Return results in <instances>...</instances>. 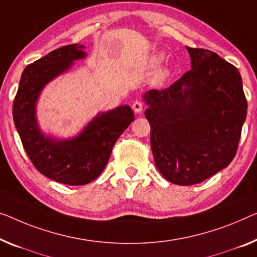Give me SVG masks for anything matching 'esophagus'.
I'll return each instance as SVG.
<instances>
[{"label":"esophagus","mask_w":257,"mask_h":257,"mask_svg":"<svg viewBox=\"0 0 257 257\" xmlns=\"http://www.w3.org/2000/svg\"><path fill=\"white\" fill-rule=\"evenodd\" d=\"M133 109L135 113H141L143 110V102H141L139 100H136L133 104Z\"/></svg>","instance_id":"esophagus-1"}]
</instances>
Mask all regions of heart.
Masks as SVG:
<instances>
[{
    "label": "heart",
    "mask_w": 257,
    "mask_h": 257,
    "mask_svg": "<svg viewBox=\"0 0 257 257\" xmlns=\"http://www.w3.org/2000/svg\"><path fill=\"white\" fill-rule=\"evenodd\" d=\"M164 60L163 53H156L150 57V63L152 66H158V64ZM171 76V69L168 68H160L155 71V74L151 77V84L155 86H162L167 82V79Z\"/></svg>",
    "instance_id": "heart-1"
}]
</instances>
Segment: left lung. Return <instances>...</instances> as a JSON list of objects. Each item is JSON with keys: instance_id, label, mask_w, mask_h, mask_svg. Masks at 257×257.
Here are the masks:
<instances>
[{"instance_id": "1", "label": "left lung", "mask_w": 257, "mask_h": 257, "mask_svg": "<svg viewBox=\"0 0 257 257\" xmlns=\"http://www.w3.org/2000/svg\"><path fill=\"white\" fill-rule=\"evenodd\" d=\"M191 69L164 90L143 94L156 167L190 186L227 167L247 116L238 69L208 49L186 47Z\"/></svg>"}]
</instances>
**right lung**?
Listing matches in <instances>:
<instances>
[{"instance_id":"1","label":"right lung","mask_w":257,"mask_h":257,"mask_svg":"<svg viewBox=\"0 0 257 257\" xmlns=\"http://www.w3.org/2000/svg\"><path fill=\"white\" fill-rule=\"evenodd\" d=\"M84 46L67 45L29 64L23 71L14 100L13 116L24 150L45 177L69 186L86 185L106 167L121 134L135 120L128 105L98 113L77 135L69 139L41 130L37 105L48 83L68 72L75 61L86 57Z\"/></svg>"}]
</instances>
